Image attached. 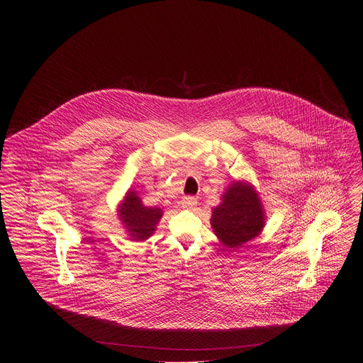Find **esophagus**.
I'll return each instance as SVG.
<instances>
[{
    "label": "esophagus",
    "mask_w": 363,
    "mask_h": 363,
    "mask_svg": "<svg viewBox=\"0 0 363 363\" xmlns=\"http://www.w3.org/2000/svg\"><path fill=\"white\" fill-rule=\"evenodd\" d=\"M181 203H182L184 208H186V210H192L194 206L196 205V198H195V196H191V195H186V196H184V198H182Z\"/></svg>",
    "instance_id": "34e87169"
}]
</instances>
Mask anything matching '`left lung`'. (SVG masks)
Listing matches in <instances>:
<instances>
[{"label": "left lung", "instance_id": "1", "mask_svg": "<svg viewBox=\"0 0 363 363\" xmlns=\"http://www.w3.org/2000/svg\"><path fill=\"white\" fill-rule=\"evenodd\" d=\"M223 196V203L213 211L211 227L224 245L238 248L262 233L263 206L248 184L234 182Z\"/></svg>", "mask_w": 363, "mask_h": 363}]
</instances>
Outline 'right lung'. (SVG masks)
Segmentation results:
<instances>
[{
	"label": "right lung",
	"mask_w": 363,
	"mask_h": 363,
	"mask_svg": "<svg viewBox=\"0 0 363 363\" xmlns=\"http://www.w3.org/2000/svg\"><path fill=\"white\" fill-rule=\"evenodd\" d=\"M121 216L132 238L142 241L153 234L155 227L162 217V210L142 205L136 192L130 191L122 203Z\"/></svg>",
	"instance_id": "1"
}]
</instances>
